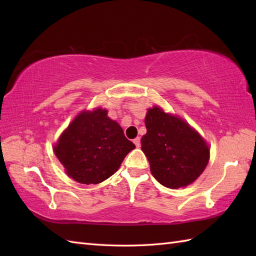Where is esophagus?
Returning <instances> with one entry per match:
<instances>
[{
    "instance_id": "obj_1",
    "label": "esophagus",
    "mask_w": 256,
    "mask_h": 256,
    "mask_svg": "<svg viewBox=\"0 0 256 256\" xmlns=\"http://www.w3.org/2000/svg\"><path fill=\"white\" fill-rule=\"evenodd\" d=\"M133 142H134V144H135V146H136V148H140V138H134Z\"/></svg>"
}]
</instances>
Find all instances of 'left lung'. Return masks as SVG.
<instances>
[{
  "instance_id": "left-lung-1",
  "label": "left lung",
  "mask_w": 256,
  "mask_h": 256,
  "mask_svg": "<svg viewBox=\"0 0 256 256\" xmlns=\"http://www.w3.org/2000/svg\"><path fill=\"white\" fill-rule=\"evenodd\" d=\"M145 125L140 143L156 180L172 189L194 182L209 162V148L200 135L157 106L148 108Z\"/></svg>"
}]
</instances>
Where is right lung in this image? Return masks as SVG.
I'll list each match as a JSON object with an SVG mask.
<instances>
[{
  "label": "right lung",
  "instance_id": "add662e5",
  "mask_svg": "<svg viewBox=\"0 0 256 256\" xmlns=\"http://www.w3.org/2000/svg\"><path fill=\"white\" fill-rule=\"evenodd\" d=\"M108 111H84L69 125L54 152L68 176L80 184H99L111 177L135 148Z\"/></svg>",
  "mask_w": 256,
  "mask_h": 256
}]
</instances>
